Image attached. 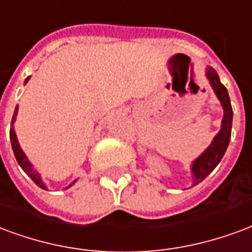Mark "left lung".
Instances as JSON below:
<instances>
[{"label":"left lung","mask_w":252,"mask_h":252,"mask_svg":"<svg viewBox=\"0 0 252 252\" xmlns=\"http://www.w3.org/2000/svg\"><path fill=\"white\" fill-rule=\"evenodd\" d=\"M205 76L209 80V84L216 94V96L221 103L223 107V119H221V127L219 133L215 135L212 142L208 148L200 154L197 158L194 159L190 165V172H192V187L201 183L211 172L214 170L221 158H223L225 150L228 148L229 139H231V128H232V107H231V100H229L228 91L220 82L219 75L216 73L212 67L205 68Z\"/></svg>","instance_id":"obj_1"}]
</instances>
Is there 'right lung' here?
<instances>
[{"label": "right lung", "instance_id": "1", "mask_svg": "<svg viewBox=\"0 0 252 252\" xmlns=\"http://www.w3.org/2000/svg\"><path fill=\"white\" fill-rule=\"evenodd\" d=\"M29 79H31V76H28V78L25 79L24 84L28 83ZM17 111H18V106H16V108H14V114H13V118H12V124H10V142H12V149H13V153H14V157H16V159H17L18 165H20L24 172L28 174L29 177L33 180V183H34V184L37 185V187H40L41 189L48 190V187H47V184L43 181L40 173H38L37 170H34V166L31 164V161H29L28 157H27V154L24 153L23 149H21V146H20V144H18L17 135H16V131H14V122H16V118H17ZM76 181H78V180H75L73 183H71V184L68 185L65 189H68L69 187H72Z\"/></svg>", "mask_w": 252, "mask_h": 252}]
</instances>
